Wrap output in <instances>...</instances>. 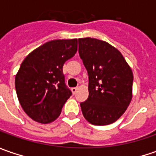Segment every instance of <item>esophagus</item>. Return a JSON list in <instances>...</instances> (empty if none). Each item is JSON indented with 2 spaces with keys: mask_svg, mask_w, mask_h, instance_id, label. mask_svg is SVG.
I'll list each match as a JSON object with an SVG mask.
<instances>
[{
  "mask_svg": "<svg viewBox=\"0 0 156 156\" xmlns=\"http://www.w3.org/2000/svg\"><path fill=\"white\" fill-rule=\"evenodd\" d=\"M71 90H72V92H73V94H75V93H76V92H77V90H78V87H72V88H71Z\"/></svg>",
  "mask_w": 156,
  "mask_h": 156,
  "instance_id": "1",
  "label": "esophagus"
}]
</instances>
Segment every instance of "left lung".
Listing matches in <instances>:
<instances>
[{"label":"left lung","instance_id":"left-lung-1","mask_svg":"<svg viewBox=\"0 0 156 156\" xmlns=\"http://www.w3.org/2000/svg\"><path fill=\"white\" fill-rule=\"evenodd\" d=\"M78 43L88 74L89 95L81 102L83 116L98 126L115 122L132 99V70L121 52L106 41L87 37Z\"/></svg>","mask_w":156,"mask_h":156}]
</instances>
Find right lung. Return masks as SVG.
I'll list each match as a JSON object with an SVG mask.
<instances>
[{
  "instance_id": "right-lung-1",
  "label": "right lung",
  "mask_w": 156,
  "mask_h": 156,
  "mask_svg": "<svg viewBox=\"0 0 156 156\" xmlns=\"http://www.w3.org/2000/svg\"><path fill=\"white\" fill-rule=\"evenodd\" d=\"M77 51V39L54 40L32 51L15 75V90L23 110L34 121L49 123L72 95L65 83L64 63Z\"/></svg>"
}]
</instances>
